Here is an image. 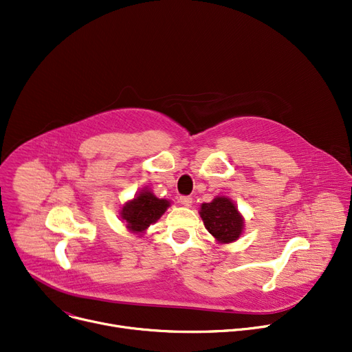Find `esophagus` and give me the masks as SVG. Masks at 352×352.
<instances>
[{
    "label": "esophagus",
    "instance_id": "1",
    "mask_svg": "<svg viewBox=\"0 0 352 352\" xmlns=\"http://www.w3.org/2000/svg\"><path fill=\"white\" fill-rule=\"evenodd\" d=\"M179 204H181L182 206L190 208V206L192 205V198H191V197H179Z\"/></svg>",
    "mask_w": 352,
    "mask_h": 352
}]
</instances>
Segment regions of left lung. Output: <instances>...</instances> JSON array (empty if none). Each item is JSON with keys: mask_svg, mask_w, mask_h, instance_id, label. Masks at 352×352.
<instances>
[{"mask_svg": "<svg viewBox=\"0 0 352 352\" xmlns=\"http://www.w3.org/2000/svg\"><path fill=\"white\" fill-rule=\"evenodd\" d=\"M199 215L206 230L222 245L238 241L245 229V219L238 206L232 199L222 195L202 204Z\"/></svg>", "mask_w": 352, "mask_h": 352, "instance_id": "obj_1", "label": "left lung"}]
</instances>
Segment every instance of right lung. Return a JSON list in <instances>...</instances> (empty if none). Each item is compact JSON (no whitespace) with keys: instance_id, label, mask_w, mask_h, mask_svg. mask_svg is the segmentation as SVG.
Returning <instances> with one entry per match:
<instances>
[{"instance_id":"right-lung-1","label":"right lung","mask_w":352,"mask_h":352,"mask_svg":"<svg viewBox=\"0 0 352 352\" xmlns=\"http://www.w3.org/2000/svg\"><path fill=\"white\" fill-rule=\"evenodd\" d=\"M170 205L168 199L157 198L150 188H144L123 205L120 218L131 233L142 236V233L155 223Z\"/></svg>"}]
</instances>
